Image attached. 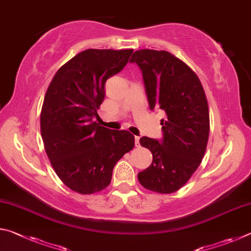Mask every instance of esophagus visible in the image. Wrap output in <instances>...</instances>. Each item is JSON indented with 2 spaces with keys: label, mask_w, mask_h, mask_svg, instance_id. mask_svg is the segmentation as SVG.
Wrapping results in <instances>:
<instances>
[{
  "label": "esophagus",
  "mask_w": 251,
  "mask_h": 251,
  "mask_svg": "<svg viewBox=\"0 0 251 251\" xmlns=\"http://www.w3.org/2000/svg\"><path fill=\"white\" fill-rule=\"evenodd\" d=\"M139 138H141L139 136H135V145L137 147L139 146Z\"/></svg>",
  "instance_id": "esophagus-1"
}]
</instances>
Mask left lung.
Returning <instances> with one entry per match:
<instances>
[{
    "instance_id": "left-lung-1",
    "label": "left lung",
    "mask_w": 251,
    "mask_h": 251,
    "mask_svg": "<svg viewBox=\"0 0 251 251\" xmlns=\"http://www.w3.org/2000/svg\"><path fill=\"white\" fill-rule=\"evenodd\" d=\"M129 62L142 71L151 109L165 113L163 139L144 136L152 154L151 166L138 174L143 187L159 194L181 188L201 165L209 137V109L202 85L190 67L166 50H136Z\"/></svg>"
}]
</instances>
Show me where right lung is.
I'll use <instances>...</instances> for the list:
<instances>
[{
	"mask_svg": "<svg viewBox=\"0 0 251 251\" xmlns=\"http://www.w3.org/2000/svg\"><path fill=\"white\" fill-rule=\"evenodd\" d=\"M133 50H85L65 63L46 91L41 134L55 173L70 189L99 193L114 166L134 148L128 130L100 126L93 118L105 97V83L124 69Z\"/></svg>",
	"mask_w": 251,
	"mask_h": 251,
	"instance_id": "add662e5",
	"label": "right lung"
}]
</instances>
